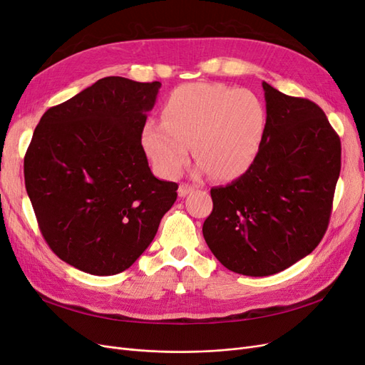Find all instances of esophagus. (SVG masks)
I'll list each match as a JSON object with an SVG mask.
<instances>
[{
    "mask_svg": "<svg viewBox=\"0 0 365 365\" xmlns=\"http://www.w3.org/2000/svg\"><path fill=\"white\" fill-rule=\"evenodd\" d=\"M195 189H196V185H190V184L181 182V184H180V189H178V195H180V196H185V195H189V192H192V190H195Z\"/></svg>",
    "mask_w": 365,
    "mask_h": 365,
    "instance_id": "34e87169",
    "label": "esophagus"
}]
</instances>
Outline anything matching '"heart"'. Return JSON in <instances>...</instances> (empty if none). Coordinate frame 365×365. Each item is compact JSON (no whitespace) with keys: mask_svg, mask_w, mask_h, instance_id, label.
Listing matches in <instances>:
<instances>
[{"mask_svg":"<svg viewBox=\"0 0 365 365\" xmlns=\"http://www.w3.org/2000/svg\"><path fill=\"white\" fill-rule=\"evenodd\" d=\"M264 120L260 98L250 90L182 85L165 101L161 123L143 130V146L161 175L175 176L189 160L192 145L197 172L228 181L244 175L256 158Z\"/></svg>","mask_w":365,"mask_h":365,"instance_id":"heart-1","label":"heart"}]
</instances>
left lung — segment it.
Segmentation results:
<instances>
[{
	"mask_svg": "<svg viewBox=\"0 0 365 365\" xmlns=\"http://www.w3.org/2000/svg\"><path fill=\"white\" fill-rule=\"evenodd\" d=\"M267 123L250 169L213 187L202 235L230 271L264 277L322 242L341 170V141L324 111L263 82Z\"/></svg>",
	"mask_w": 365,
	"mask_h": 365,
	"instance_id": "left-lung-1",
	"label": "left lung"
}]
</instances>
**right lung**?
<instances>
[{"instance_id": "obj_1", "label": "right lung", "mask_w": 365, "mask_h": 365, "mask_svg": "<svg viewBox=\"0 0 365 365\" xmlns=\"http://www.w3.org/2000/svg\"><path fill=\"white\" fill-rule=\"evenodd\" d=\"M160 86L103 77L47 109L33 132L24 180L39 230L83 272L128 269L178 196V184L153 176L141 146Z\"/></svg>"}]
</instances>
